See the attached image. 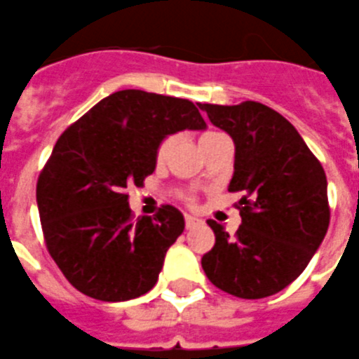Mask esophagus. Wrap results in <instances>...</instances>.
Wrapping results in <instances>:
<instances>
[{"label":"esophagus","instance_id":"1","mask_svg":"<svg viewBox=\"0 0 359 359\" xmlns=\"http://www.w3.org/2000/svg\"><path fill=\"white\" fill-rule=\"evenodd\" d=\"M184 224H186V228H194V226H198L199 224V218H196V216H190V215H184Z\"/></svg>","mask_w":359,"mask_h":359}]
</instances>
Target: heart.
I'll list each match as a JSON object with an SVG mask.
<instances>
[{
    "mask_svg": "<svg viewBox=\"0 0 359 359\" xmlns=\"http://www.w3.org/2000/svg\"><path fill=\"white\" fill-rule=\"evenodd\" d=\"M224 133H220V131H203L201 135H199V147H201V150H205L207 147H210L212 143H216V141H220V139H224ZM171 144H173V139L171 137H163V139H160V143L156 144L154 149V161L156 165H163L165 163V160H168L169 156V150H171ZM188 201H191V198H186Z\"/></svg>",
    "mask_w": 359,
    "mask_h": 359,
    "instance_id": "heart-1",
    "label": "heart"
}]
</instances>
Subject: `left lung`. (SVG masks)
Listing matches in <instances>:
<instances>
[{
    "label": "left lung",
    "instance_id": "8db88e82",
    "mask_svg": "<svg viewBox=\"0 0 359 359\" xmlns=\"http://www.w3.org/2000/svg\"><path fill=\"white\" fill-rule=\"evenodd\" d=\"M235 143L229 191H241L243 224L235 235L207 220L215 246L201 267L216 288L262 299L299 277L330 226L322 163L283 114L258 101L199 105Z\"/></svg>",
    "mask_w": 359,
    "mask_h": 359
}]
</instances>
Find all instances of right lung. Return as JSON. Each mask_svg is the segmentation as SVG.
<instances>
[{
	"mask_svg": "<svg viewBox=\"0 0 359 359\" xmlns=\"http://www.w3.org/2000/svg\"><path fill=\"white\" fill-rule=\"evenodd\" d=\"M205 126L191 101L122 90L58 137L37 179V207L46 250L79 292L128 301L154 288L184 218L173 205L135 218L128 188L154 173L160 139Z\"/></svg>",
	"mask_w": 359,
	"mask_h": 359,
	"instance_id": "add662e5",
	"label": "right lung"
}]
</instances>
